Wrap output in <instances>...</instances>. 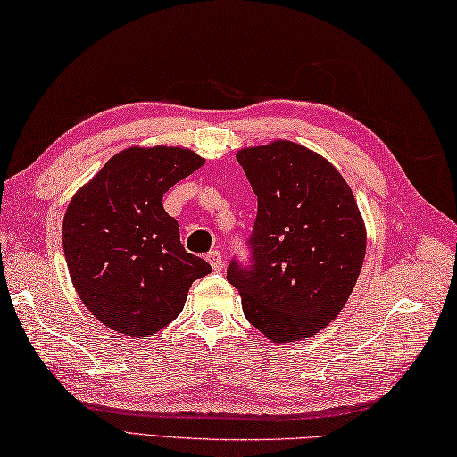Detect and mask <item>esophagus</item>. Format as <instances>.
I'll list each match as a JSON object with an SVG mask.
<instances>
[{"mask_svg":"<svg viewBox=\"0 0 457 457\" xmlns=\"http://www.w3.org/2000/svg\"><path fill=\"white\" fill-rule=\"evenodd\" d=\"M206 259H208V263L212 265V269L216 270V273H220V270L223 269V259H221V253L218 249H213V251H208V255H206Z\"/></svg>","mask_w":457,"mask_h":457,"instance_id":"esophagus-1","label":"esophagus"}]
</instances>
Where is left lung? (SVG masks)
Wrapping results in <instances>:
<instances>
[{
  "instance_id": "obj_1",
  "label": "left lung",
  "mask_w": 457,
  "mask_h": 457,
  "mask_svg": "<svg viewBox=\"0 0 457 457\" xmlns=\"http://www.w3.org/2000/svg\"><path fill=\"white\" fill-rule=\"evenodd\" d=\"M257 220L253 259L228 280L251 326L275 344L318 334L342 312L361 273L367 231L349 184L322 154L295 141L237 151Z\"/></svg>"
}]
</instances>
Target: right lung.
I'll use <instances>...</instances> for the list:
<instances>
[{
	"mask_svg": "<svg viewBox=\"0 0 457 457\" xmlns=\"http://www.w3.org/2000/svg\"><path fill=\"white\" fill-rule=\"evenodd\" d=\"M206 162L184 147H128L74 194L62 221L72 285L104 326L149 337L177 318L196 278L212 273L187 253L162 196Z\"/></svg>",
	"mask_w": 457,
	"mask_h": 457,
	"instance_id": "right-lung-1",
	"label": "right lung"
}]
</instances>
